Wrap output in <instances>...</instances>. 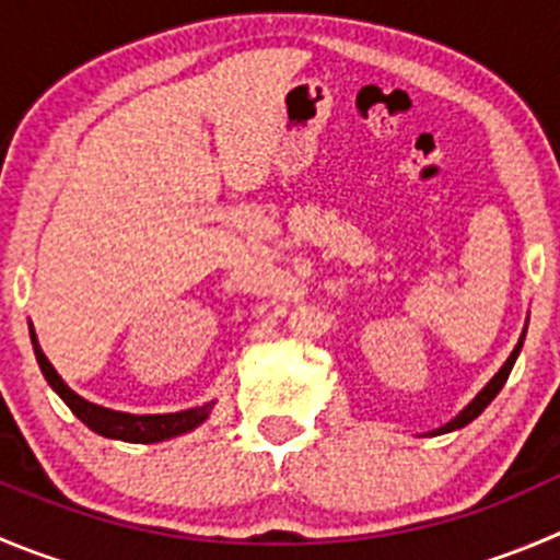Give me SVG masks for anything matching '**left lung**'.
<instances>
[{
  "label": "left lung",
  "instance_id": "obj_1",
  "mask_svg": "<svg viewBox=\"0 0 560 560\" xmlns=\"http://www.w3.org/2000/svg\"><path fill=\"white\" fill-rule=\"evenodd\" d=\"M523 340H525V332H523V338H520V343L514 346V351H511V354H509V360H505V363H503V369H500L498 374H494L492 380L487 382V387H483V390L478 393V396L472 398V401L467 404V407L462 409V412L456 415V418L451 420V423H445V425H440V429L429 431V436H436V434H448V431H456V429H462V425H467V423H470V420H476L478 415H481L483 409H487L489 404H492V398L498 396L500 390H503L505 380H509L511 369H514L516 357H520V349H523Z\"/></svg>",
  "mask_w": 560,
  "mask_h": 560
}]
</instances>
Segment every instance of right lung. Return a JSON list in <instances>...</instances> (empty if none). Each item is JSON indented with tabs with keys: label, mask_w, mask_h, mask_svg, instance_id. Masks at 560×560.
Here are the masks:
<instances>
[{
	"label": "right lung",
	"mask_w": 560,
	"mask_h": 560,
	"mask_svg": "<svg viewBox=\"0 0 560 560\" xmlns=\"http://www.w3.org/2000/svg\"><path fill=\"white\" fill-rule=\"evenodd\" d=\"M32 335V349H35L37 365L44 371L46 382L51 385V390L62 398V401L71 407V412L82 420L88 429H93L95 434L109 436V440H124V443H162L170 436L186 434V431L197 429L211 415L214 401L203 404V407L180 409V412H167V415H131V412H117V409L98 407V404L88 401L79 393H73L71 387L62 382V376L57 374L55 365L49 363V357L44 354L40 343L35 338V329H30Z\"/></svg>",
	"instance_id": "add662e5"
}]
</instances>
